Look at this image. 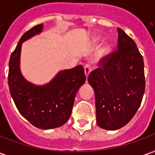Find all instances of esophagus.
Listing matches in <instances>:
<instances>
[{"instance_id":"34e87169","label":"esophagus","mask_w":155,"mask_h":155,"mask_svg":"<svg viewBox=\"0 0 155 155\" xmlns=\"http://www.w3.org/2000/svg\"><path fill=\"white\" fill-rule=\"evenodd\" d=\"M84 71H85L86 78H88L89 73H90V71H91V67H90V65H88V64L85 65V67H84Z\"/></svg>"}]
</instances>
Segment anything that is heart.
Returning <instances> with one entry per match:
<instances>
[{
  "label": "heart",
  "instance_id": "heart-1",
  "mask_svg": "<svg viewBox=\"0 0 155 155\" xmlns=\"http://www.w3.org/2000/svg\"><path fill=\"white\" fill-rule=\"evenodd\" d=\"M111 51V49H110V45H105L104 46L101 50H100V53H99V56L100 57H104V56H106L107 55H109Z\"/></svg>",
  "mask_w": 155,
  "mask_h": 155
}]
</instances>
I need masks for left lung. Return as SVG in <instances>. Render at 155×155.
I'll return each mask as SVG.
<instances>
[{
  "instance_id": "8db88e82",
  "label": "left lung",
  "mask_w": 155,
  "mask_h": 155,
  "mask_svg": "<svg viewBox=\"0 0 155 155\" xmlns=\"http://www.w3.org/2000/svg\"><path fill=\"white\" fill-rule=\"evenodd\" d=\"M117 31L118 49L100 60V67L88 78L95 94L97 124L111 131L132 120L145 90L143 58L133 39Z\"/></svg>"
}]
</instances>
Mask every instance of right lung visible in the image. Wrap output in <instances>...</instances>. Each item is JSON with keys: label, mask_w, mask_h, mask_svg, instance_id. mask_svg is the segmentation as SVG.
<instances>
[{"label": "right lung", "mask_w": 155, "mask_h": 155, "mask_svg": "<svg viewBox=\"0 0 155 155\" xmlns=\"http://www.w3.org/2000/svg\"><path fill=\"white\" fill-rule=\"evenodd\" d=\"M43 24H38L21 37L9 61L8 85L11 95L22 116L38 128L61 127L71 116L75 96L85 83L82 65L59 71L50 83L35 85L28 82L20 70L22 42L39 35Z\"/></svg>", "instance_id": "obj_1"}]
</instances>
